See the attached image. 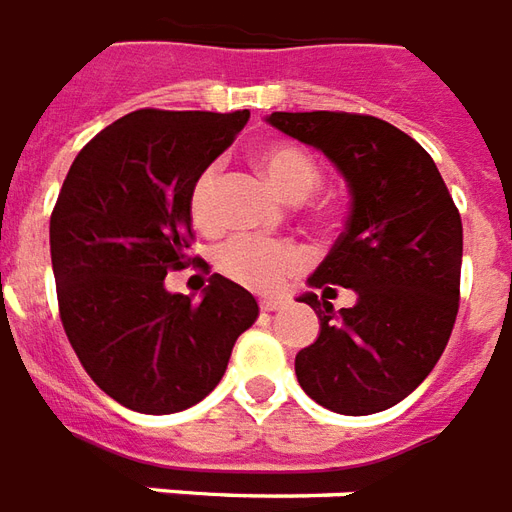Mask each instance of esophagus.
<instances>
[{"mask_svg":"<svg viewBox=\"0 0 512 512\" xmlns=\"http://www.w3.org/2000/svg\"><path fill=\"white\" fill-rule=\"evenodd\" d=\"M278 308H283L281 300H261V311H264V313L278 311Z\"/></svg>","mask_w":512,"mask_h":512,"instance_id":"34e87169","label":"esophagus"}]
</instances>
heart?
<instances>
[{
	"instance_id": "heart-1",
	"label": "heart",
	"mask_w": 512,
	"mask_h": 512,
	"mask_svg": "<svg viewBox=\"0 0 512 512\" xmlns=\"http://www.w3.org/2000/svg\"><path fill=\"white\" fill-rule=\"evenodd\" d=\"M259 163L283 199L302 201L322 182L319 163L297 144L272 141L259 149ZM215 188L218 166H207L190 188V215L201 226L215 220ZM305 253L292 242L261 240V237H231L215 253V267L229 281L253 292H278L286 278L302 270Z\"/></svg>"
}]
</instances>
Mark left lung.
I'll list each match as a JSON object with an SVG mask.
<instances>
[{
	"mask_svg": "<svg viewBox=\"0 0 512 512\" xmlns=\"http://www.w3.org/2000/svg\"><path fill=\"white\" fill-rule=\"evenodd\" d=\"M267 122L324 152L352 196L346 229L308 283L352 289L357 302L333 311L324 297L302 294L319 316V338L297 352V382L330 412H384L434 371L450 341L461 215L431 155L384 119L275 111Z\"/></svg>",
	"mask_w": 512,
	"mask_h": 512,
	"instance_id": "left-lung-1",
	"label": "left lung"
}]
</instances>
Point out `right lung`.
Segmentation results:
<instances>
[{
  "label": "right lung",
  "mask_w": 512,
  "mask_h": 512,
  "mask_svg": "<svg viewBox=\"0 0 512 512\" xmlns=\"http://www.w3.org/2000/svg\"><path fill=\"white\" fill-rule=\"evenodd\" d=\"M248 117L133 111L78 152L59 190L51 264L62 327L92 382L133 412L174 414L207 398L259 316L253 294L223 275L199 302L166 289L190 261V188Z\"/></svg>",
  "instance_id": "add662e5"
}]
</instances>
